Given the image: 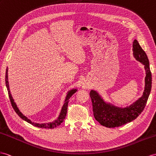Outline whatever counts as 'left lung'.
I'll list each match as a JSON object with an SVG mask.
<instances>
[{
	"label": "left lung",
	"mask_w": 156,
	"mask_h": 156,
	"mask_svg": "<svg viewBox=\"0 0 156 156\" xmlns=\"http://www.w3.org/2000/svg\"><path fill=\"white\" fill-rule=\"evenodd\" d=\"M133 47L134 58L144 65L146 70L145 87L142 96L129 107H119L104 101L96 91L91 90L90 92L94 117L101 125L107 128L122 126L136 119L144 109L150 94L151 73L149 60L136 39L133 41Z\"/></svg>",
	"instance_id": "1"
}]
</instances>
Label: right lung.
Segmentation results:
<instances>
[{
	"mask_svg": "<svg viewBox=\"0 0 156 156\" xmlns=\"http://www.w3.org/2000/svg\"><path fill=\"white\" fill-rule=\"evenodd\" d=\"M5 82H6V87H7L8 92H9V98H10V102H11V104H12V107H13V109H14L15 112L18 115V116L22 118L23 120H24L25 121L27 122L28 123L31 124V125L35 126H37V127H39V128H44V129H54V128L59 126L64 121V119H65L66 113H67L68 103H69V99L72 97V95L76 92V91H77L76 89H73L72 90L69 91V92H68V94H67L66 97L65 103H64L63 106H62V109H61V113H60V115H59L58 117L57 118V119L55 120L54 121L51 122L39 124V123H35V122H31V120H30L29 119H27V117H26L25 115H23L20 112V111L19 109L18 108V107H17L16 104V103L14 102V99H13L12 96V95L10 94V88H9V80H8V69H6V71Z\"/></svg>",
	"mask_w": 156,
	"mask_h": 156,
	"instance_id": "right-lung-1",
	"label": "right lung"
}]
</instances>
